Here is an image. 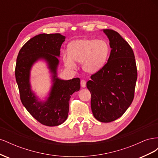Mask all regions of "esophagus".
I'll return each mask as SVG.
<instances>
[{"label":"esophagus","mask_w":158,"mask_h":158,"mask_svg":"<svg viewBox=\"0 0 158 158\" xmlns=\"http://www.w3.org/2000/svg\"><path fill=\"white\" fill-rule=\"evenodd\" d=\"M80 84H81V86L82 88H85L86 86V81L84 80H82L80 82Z\"/></svg>","instance_id":"obj_1"}]
</instances>
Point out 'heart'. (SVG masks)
<instances>
[{
    "label": "heart",
    "instance_id": "heart-1",
    "mask_svg": "<svg viewBox=\"0 0 158 158\" xmlns=\"http://www.w3.org/2000/svg\"><path fill=\"white\" fill-rule=\"evenodd\" d=\"M109 52V45L106 40L82 39L72 43L70 51L63 52V59L69 69H76L78 62L82 63V69L85 73L94 74L106 64Z\"/></svg>",
    "mask_w": 158,
    "mask_h": 158
}]
</instances>
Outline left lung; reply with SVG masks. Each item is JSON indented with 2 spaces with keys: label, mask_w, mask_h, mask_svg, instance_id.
I'll list each match as a JSON object with an SVG mask.
<instances>
[{
  "label": "left lung",
  "mask_w": 158,
  "mask_h": 158,
  "mask_svg": "<svg viewBox=\"0 0 158 158\" xmlns=\"http://www.w3.org/2000/svg\"><path fill=\"white\" fill-rule=\"evenodd\" d=\"M109 40L111 52L103 67L91 76L87 88L92 95L94 117L109 123L121 117L134 99L137 69L134 52L119 33L103 30Z\"/></svg>",
  "instance_id": "1"
}]
</instances>
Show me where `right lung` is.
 Masks as SVG:
<instances>
[{
  "instance_id": "obj_1",
  "label": "right lung",
  "mask_w": 158,
  "mask_h": 158,
  "mask_svg": "<svg viewBox=\"0 0 158 158\" xmlns=\"http://www.w3.org/2000/svg\"><path fill=\"white\" fill-rule=\"evenodd\" d=\"M65 36L60 33H41L32 37L19 51L15 76L22 104L31 115L42 125L58 126L68 117L71 95L80 88V78L64 80L57 76L60 49ZM44 60L51 73L52 88L41 100L31 89L30 75L36 61Z\"/></svg>"
}]
</instances>
